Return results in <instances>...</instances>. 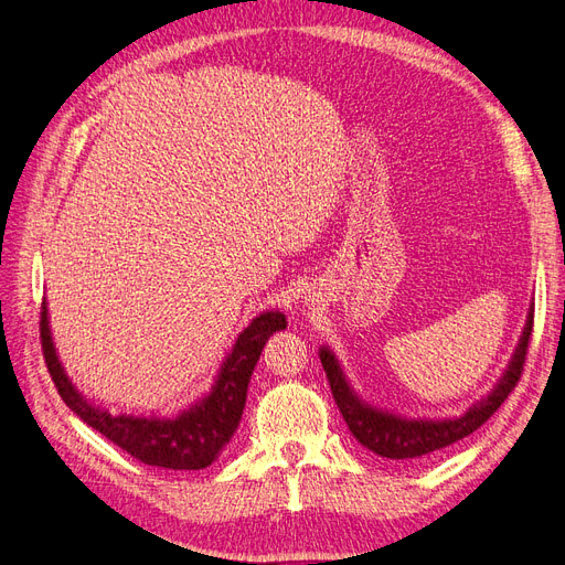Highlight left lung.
<instances>
[{"instance_id": "left-lung-1", "label": "left lung", "mask_w": 565, "mask_h": 565, "mask_svg": "<svg viewBox=\"0 0 565 565\" xmlns=\"http://www.w3.org/2000/svg\"><path fill=\"white\" fill-rule=\"evenodd\" d=\"M530 334H533V306H530L519 347L514 355H511V363L504 370L498 386L483 401L473 403L465 415L452 419H405L398 415L382 413L380 407H372L363 398H358V393L349 386L344 372H341V365L330 349H320V363L324 374H328L339 413L344 415L353 438L363 448L380 457L413 461L419 457H429L452 446V443L467 438L478 426H483L498 413V407L509 398V393L514 391L521 380Z\"/></svg>"}]
</instances>
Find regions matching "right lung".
Listing matches in <instances>:
<instances>
[{
	"instance_id": "1",
	"label": "right lung",
	"mask_w": 565,
	"mask_h": 565,
	"mask_svg": "<svg viewBox=\"0 0 565 565\" xmlns=\"http://www.w3.org/2000/svg\"><path fill=\"white\" fill-rule=\"evenodd\" d=\"M287 328V320L280 311H266L256 316L247 328L235 339V344L218 370V377L210 391L193 407L183 409L177 417H113L100 409L75 388L56 355L54 339L49 330L46 301H42L40 313V337L44 363L49 367L63 403L73 413L87 422L92 429L104 434L115 446L127 450L131 457L148 467H162L172 471H198L210 467L221 455L226 443L233 438L237 424H241L247 384L254 372L256 361L266 347L273 332Z\"/></svg>"
}]
</instances>
